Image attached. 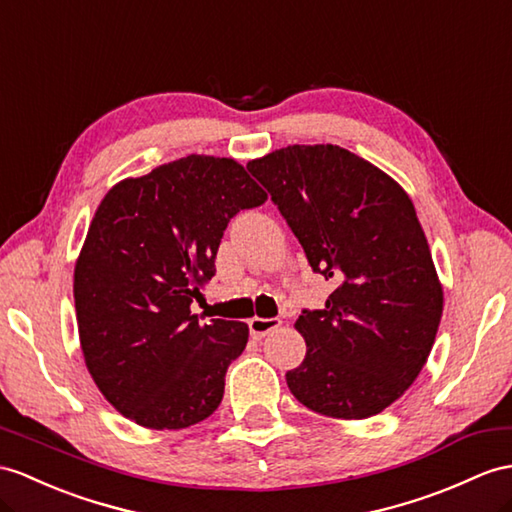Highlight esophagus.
<instances>
[{
  "label": "esophagus",
  "instance_id": "1",
  "mask_svg": "<svg viewBox=\"0 0 512 512\" xmlns=\"http://www.w3.org/2000/svg\"><path fill=\"white\" fill-rule=\"evenodd\" d=\"M278 326H280V319H263V317L249 319V332H252L254 339H263V336H267Z\"/></svg>",
  "mask_w": 512,
  "mask_h": 512
}]
</instances>
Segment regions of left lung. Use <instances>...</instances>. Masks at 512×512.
I'll return each mask as SVG.
<instances>
[{"label": "left lung", "instance_id": "obj_1", "mask_svg": "<svg viewBox=\"0 0 512 512\" xmlns=\"http://www.w3.org/2000/svg\"><path fill=\"white\" fill-rule=\"evenodd\" d=\"M247 171L336 289L302 310V365L286 384L306 408L367 419L402 397L426 365L443 289L415 206L395 180L339 145H289Z\"/></svg>", "mask_w": 512, "mask_h": 512}]
</instances>
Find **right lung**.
I'll list each match as a JSON object with an SVG mask.
<instances>
[{"label": "right lung", "mask_w": 512, "mask_h": 512, "mask_svg": "<svg viewBox=\"0 0 512 512\" xmlns=\"http://www.w3.org/2000/svg\"><path fill=\"white\" fill-rule=\"evenodd\" d=\"M267 202L232 158L191 154L112 186L73 276L82 354L123 417L180 430L217 410L247 345L241 321L191 313L215 276L223 230Z\"/></svg>", "instance_id": "1"}]
</instances>
